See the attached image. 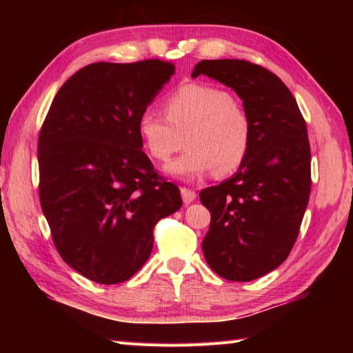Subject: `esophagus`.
<instances>
[{"label":"esophagus","instance_id":"1","mask_svg":"<svg viewBox=\"0 0 353 353\" xmlns=\"http://www.w3.org/2000/svg\"><path fill=\"white\" fill-rule=\"evenodd\" d=\"M181 194H182V199H183V204H185V205L191 204V202H193V201L196 199V193H194V191L187 188V187H182V188H181Z\"/></svg>","mask_w":353,"mask_h":353}]
</instances>
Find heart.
I'll use <instances>...</instances> for the list:
<instances>
[{
    "mask_svg": "<svg viewBox=\"0 0 353 353\" xmlns=\"http://www.w3.org/2000/svg\"><path fill=\"white\" fill-rule=\"evenodd\" d=\"M163 110L166 119L152 110L143 112L139 134L157 162H168L181 151L185 137L188 149L166 168L171 174L191 181L214 170L216 176H229L244 163L250 121L244 107L224 88L183 83L166 97Z\"/></svg>",
    "mask_w": 353,
    "mask_h": 353,
    "instance_id": "heart-1",
    "label": "heart"
}]
</instances>
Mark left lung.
Returning <instances> with one entry per match:
<instances>
[{
    "instance_id": "8db88e82",
    "label": "left lung",
    "mask_w": 353,
    "mask_h": 353,
    "mask_svg": "<svg viewBox=\"0 0 353 353\" xmlns=\"http://www.w3.org/2000/svg\"><path fill=\"white\" fill-rule=\"evenodd\" d=\"M199 74L234 88L250 121L240 170L199 193L212 214L202 252L218 276L250 282L282 265L297 240L312 190L307 124L290 88L260 65L201 61L191 76Z\"/></svg>"
}]
</instances>
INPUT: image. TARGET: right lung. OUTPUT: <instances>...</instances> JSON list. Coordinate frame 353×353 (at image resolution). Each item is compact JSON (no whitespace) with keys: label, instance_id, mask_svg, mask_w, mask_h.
<instances>
[{"label":"right lung","instance_id":"obj_1","mask_svg":"<svg viewBox=\"0 0 353 353\" xmlns=\"http://www.w3.org/2000/svg\"><path fill=\"white\" fill-rule=\"evenodd\" d=\"M159 59L98 62L70 77L39 135V194L63 261L97 283L126 282L145 265L154 227L181 191L141 151L139 118L174 74Z\"/></svg>","mask_w":353,"mask_h":353}]
</instances>
